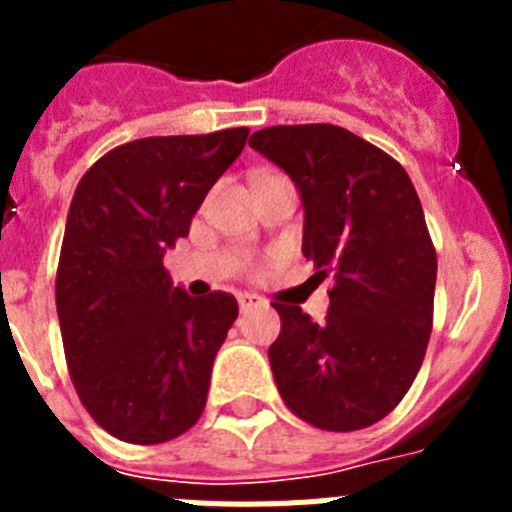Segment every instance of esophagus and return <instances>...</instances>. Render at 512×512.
Listing matches in <instances>:
<instances>
[{"instance_id": "34e87169", "label": "esophagus", "mask_w": 512, "mask_h": 512, "mask_svg": "<svg viewBox=\"0 0 512 512\" xmlns=\"http://www.w3.org/2000/svg\"><path fill=\"white\" fill-rule=\"evenodd\" d=\"M259 305H264V297L251 295V292L238 295V307H241V310H251V307H259Z\"/></svg>"}]
</instances>
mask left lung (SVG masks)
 Masks as SVG:
<instances>
[{
	"label": "left lung",
	"instance_id": "8db88e82",
	"mask_svg": "<svg viewBox=\"0 0 512 512\" xmlns=\"http://www.w3.org/2000/svg\"><path fill=\"white\" fill-rule=\"evenodd\" d=\"M248 143L295 179L302 253L336 279L320 325L271 302L279 395L320 431L369 428L408 395L433 330L438 261L418 192L390 153L328 122L274 125Z\"/></svg>",
	"mask_w": 512,
	"mask_h": 512
}]
</instances>
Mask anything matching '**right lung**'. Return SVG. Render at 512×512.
Wrapping results in <instances>:
<instances>
[{"label":"right lung","mask_w":512,"mask_h":512,"mask_svg":"<svg viewBox=\"0 0 512 512\" xmlns=\"http://www.w3.org/2000/svg\"><path fill=\"white\" fill-rule=\"evenodd\" d=\"M246 138L248 128H228L130 140L76 187L56 271L63 354L81 405L120 441H171L205 410L238 302L171 287L164 251L189 233Z\"/></svg>","instance_id":"add662e5"}]
</instances>
